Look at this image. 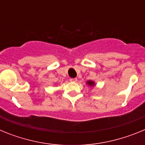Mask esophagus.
<instances>
[{"instance_id": "34e87169", "label": "esophagus", "mask_w": 145, "mask_h": 145, "mask_svg": "<svg viewBox=\"0 0 145 145\" xmlns=\"http://www.w3.org/2000/svg\"><path fill=\"white\" fill-rule=\"evenodd\" d=\"M70 80L71 82H76L77 81V78H70Z\"/></svg>"}]
</instances>
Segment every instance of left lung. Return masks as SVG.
Listing matches in <instances>:
<instances>
[{
  "label": "left lung",
  "mask_w": 145,
  "mask_h": 145,
  "mask_svg": "<svg viewBox=\"0 0 145 145\" xmlns=\"http://www.w3.org/2000/svg\"><path fill=\"white\" fill-rule=\"evenodd\" d=\"M87 84L88 86H93L95 85L94 82H93L92 80H88V81H87Z\"/></svg>",
  "instance_id": "obj_1"
}]
</instances>
